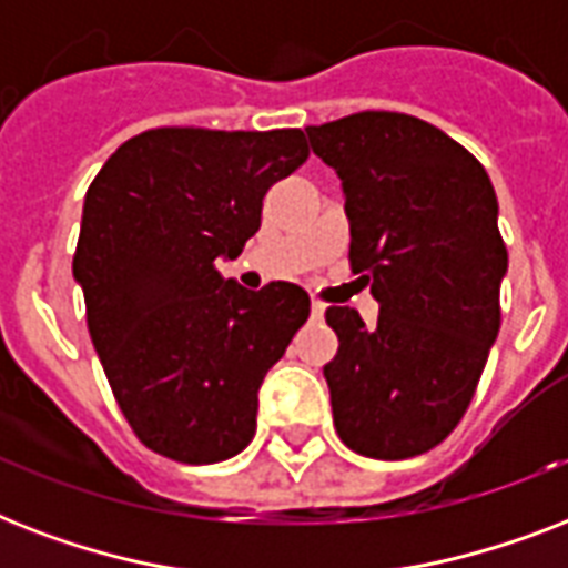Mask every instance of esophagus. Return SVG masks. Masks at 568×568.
Listing matches in <instances>:
<instances>
[{"instance_id":"34e87169","label":"esophagus","mask_w":568,"mask_h":568,"mask_svg":"<svg viewBox=\"0 0 568 568\" xmlns=\"http://www.w3.org/2000/svg\"><path fill=\"white\" fill-rule=\"evenodd\" d=\"M324 312H327V306H324V303L312 301V318L321 321V318H324Z\"/></svg>"}]
</instances>
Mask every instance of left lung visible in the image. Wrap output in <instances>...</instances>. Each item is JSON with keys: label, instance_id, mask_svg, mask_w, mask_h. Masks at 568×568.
<instances>
[{"label": "left lung", "instance_id": "8db88e82", "mask_svg": "<svg viewBox=\"0 0 568 568\" xmlns=\"http://www.w3.org/2000/svg\"><path fill=\"white\" fill-rule=\"evenodd\" d=\"M306 135L342 180L351 267L379 303L374 327L351 306L327 310L333 424L363 457H418L466 415L501 327L507 247L493 182L466 146L397 111Z\"/></svg>", "mask_w": 568, "mask_h": 568}]
</instances>
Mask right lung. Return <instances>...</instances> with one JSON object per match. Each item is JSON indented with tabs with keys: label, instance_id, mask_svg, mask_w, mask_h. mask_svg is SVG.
Returning a JSON list of instances; mask_svg holds the SVG:
<instances>
[{
	"label": "right lung",
	"instance_id": "right-lung-1",
	"mask_svg": "<svg viewBox=\"0 0 568 568\" xmlns=\"http://www.w3.org/2000/svg\"><path fill=\"white\" fill-rule=\"evenodd\" d=\"M310 159L301 129L164 126L129 138L84 194L73 276L88 333L129 427L189 466L256 433L258 386L310 318L294 283L223 280L262 223V200Z\"/></svg>",
	"mask_w": 568,
	"mask_h": 568
}]
</instances>
